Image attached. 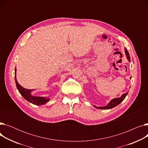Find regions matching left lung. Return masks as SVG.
<instances>
[{
  "label": "left lung",
  "mask_w": 148,
  "mask_h": 148,
  "mask_svg": "<svg viewBox=\"0 0 148 148\" xmlns=\"http://www.w3.org/2000/svg\"><path fill=\"white\" fill-rule=\"evenodd\" d=\"M125 52L126 56H127L128 60H129V62H130V56L129 55V53L126 49H125ZM127 94H128V92L125 93V94H123L120 98H116L113 99L112 100L110 101V102L109 103L104 107H96V106H94V107H95L97 108H98V109H110V108H113V107H116V106L119 104L122 101L125 99V98Z\"/></svg>",
  "instance_id": "8db88e82"
}]
</instances>
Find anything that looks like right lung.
Listing matches in <instances>:
<instances>
[{
  "label": "right lung",
  "instance_id": "add662e5",
  "mask_svg": "<svg viewBox=\"0 0 148 148\" xmlns=\"http://www.w3.org/2000/svg\"><path fill=\"white\" fill-rule=\"evenodd\" d=\"M15 83H16V86L19 92L20 93V94L23 97V98L26 99L27 101H28L29 102L37 106H40L47 103L50 100L49 98L46 99L44 97H34L30 94L32 90L27 89L20 86L16 79V68L15 69Z\"/></svg>",
  "mask_w": 148,
  "mask_h": 148
}]
</instances>
